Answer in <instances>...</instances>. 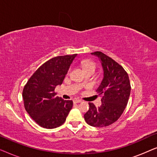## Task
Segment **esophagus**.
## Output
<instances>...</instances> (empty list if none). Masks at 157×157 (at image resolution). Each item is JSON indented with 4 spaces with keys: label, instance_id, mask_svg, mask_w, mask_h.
<instances>
[{
    "label": "esophagus",
    "instance_id": "34e87169",
    "mask_svg": "<svg viewBox=\"0 0 157 157\" xmlns=\"http://www.w3.org/2000/svg\"><path fill=\"white\" fill-rule=\"evenodd\" d=\"M82 102L81 101V100H79V99H74V104H78V103H81Z\"/></svg>",
    "mask_w": 157,
    "mask_h": 157
}]
</instances>
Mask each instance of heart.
<instances>
[{"label":"heart","instance_id":"heart-1","mask_svg":"<svg viewBox=\"0 0 157 157\" xmlns=\"http://www.w3.org/2000/svg\"><path fill=\"white\" fill-rule=\"evenodd\" d=\"M82 66L85 71H95L96 70V64L92 61H83L82 62Z\"/></svg>","mask_w":157,"mask_h":157}]
</instances>
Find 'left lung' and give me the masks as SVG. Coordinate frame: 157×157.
Wrapping results in <instances>:
<instances>
[{
  "mask_svg": "<svg viewBox=\"0 0 157 157\" xmlns=\"http://www.w3.org/2000/svg\"><path fill=\"white\" fill-rule=\"evenodd\" d=\"M91 54L98 57L104 70V78L96 89L101 97V105L97 108L89 103L84 119L90 126L104 127L117 121L123 113L130 96V81L124 68L111 58L101 51Z\"/></svg>",
  "mask_w": 157,
  "mask_h": 157,
  "instance_id": "1",
  "label": "left lung"
}]
</instances>
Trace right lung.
Returning a JSON list of instances; mask_svg holds the SVG:
<instances>
[{
  "label": "right lung",
  "mask_w": 157,
  "mask_h": 157,
  "mask_svg": "<svg viewBox=\"0 0 157 157\" xmlns=\"http://www.w3.org/2000/svg\"><path fill=\"white\" fill-rule=\"evenodd\" d=\"M76 56H60L45 62L23 88L25 111L43 128H54L61 126L72 109V101L56 96L55 88L62 84Z\"/></svg>",
  "instance_id": "1"
}]
</instances>
